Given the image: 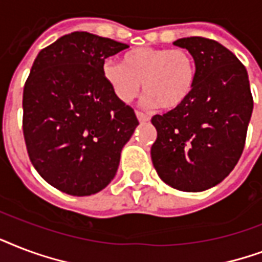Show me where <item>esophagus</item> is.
<instances>
[{
  "mask_svg": "<svg viewBox=\"0 0 262 262\" xmlns=\"http://www.w3.org/2000/svg\"><path fill=\"white\" fill-rule=\"evenodd\" d=\"M135 115H137L138 120L141 121V123H146V121H149V119H150L147 115H145V113L141 112V111H135Z\"/></svg>",
  "mask_w": 262,
  "mask_h": 262,
  "instance_id": "esophagus-1",
  "label": "esophagus"
}]
</instances>
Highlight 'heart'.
<instances>
[{
	"instance_id": "obj_1",
	"label": "heart",
	"mask_w": 262,
	"mask_h": 262,
	"mask_svg": "<svg viewBox=\"0 0 262 262\" xmlns=\"http://www.w3.org/2000/svg\"><path fill=\"white\" fill-rule=\"evenodd\" d=\"M103 79L121 102L129 103L142 90L147 106L176 109L191 95L196 80L194 58L184 49L137 48L123 54L121 64L105 61Z\"/></svg>"
}]
</instances>
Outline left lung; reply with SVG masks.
Instances as JSON below:
<instances>
[{
  "instance_id": "obj_1",
  "label": "left lung",
  "mask_w": 262,
  "mask_h": 262,
  "mask_svg": "<svg viewBox=\"0 0 262 262\" xmlns=\"http://www.w3.org/2000/svg\"><path fill=\"white\" fill-rule=\"evenodd\" d=\"M173 43L194 58L195 86L182 106L151 117L157 129L151 161L176 190L204 191L226 179L241 159L253 95L246 68L223 45L202 36Z\"/></svg>"
}]
</instances>
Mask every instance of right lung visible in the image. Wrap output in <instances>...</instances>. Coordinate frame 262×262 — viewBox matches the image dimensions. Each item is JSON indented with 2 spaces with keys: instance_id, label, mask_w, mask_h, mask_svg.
<instances>
[{
  "instance_id": "right-lung-1",
  "label": "right lung",
  "mask_w": 262,
  "mask_h": 262,
  "mask_svg": "<svg viewBox=\"0 0 262 262\" xmlns=\"http://www.w3.org/2000/svg\"><path fill=\"white\" fill-rule=\"evenodd\" d=\"M128 45L76 31L42 49L23 91V135L36 172L62 192L91 195L115 178L139 124L103 79L105 60Z\"/></svg>"
}]
</instances>
